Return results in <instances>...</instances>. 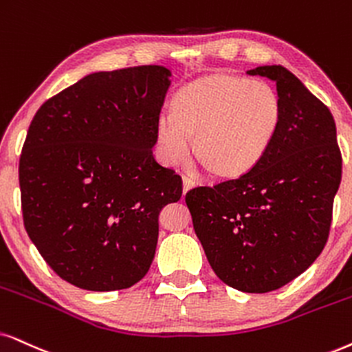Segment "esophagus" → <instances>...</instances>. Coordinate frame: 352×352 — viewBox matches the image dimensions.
I'll return each mask as SVG.
<instances>
[{"mask_svg":"<svg viewBox=\"0 0 352 352\" xmlns=\"http://www.w3.org/2000/svg\"><path fill=\"white\" fill-rule=\"evenodd\" d=\"M193 186H195V182L190 180V179H186V177H184V195H185L188 190L193 188Z\"/></svg>","mask_w":352,"mask_h":352,"instance_id":"1","label":"esophagus"}]
</instances>
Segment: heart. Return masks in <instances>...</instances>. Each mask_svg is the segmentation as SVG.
<instances>
[{
	"label": "heart",
	"instance_id": "1",
	"mask_svg": "<svg viewBox=\"0 0 352 352\" xmlns=\"http://www.w3.org/2000/svg\"><path fill=\"white\" fill-rule=\"evenodd\" d=\"M283 120V102L266 81L234 73L198 78L177 91L172 117H161V159L179 166L190 155L219 180H237L263 162Z\"/></svg>",
	"mask_w": 352,
	"mask_h": 352
}]
</instances>
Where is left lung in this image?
I'll list each match as a JSON object with an SVG mask.
<instances>
[{"label":"left lung","mask_w":352,"mask_h":352,"mask_svg":"<svg viewBox=\"0 0 352 352\" xmlns=\"http://www.w3.org/2000/svg\"><path fill=\"white\" fill-rule=\"evenodd\" d=\"M247 74L276 82L283 102L278 135L255 170L197 186L185 201L217 278L263 294L286 286L322 253L342 159L331 112L291 71L273 65Z\"/></svg>","instance_id":"obj_1"}]
</instances>
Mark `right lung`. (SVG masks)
<instances>
[{
	"label": "right lung",
	"mask_w": 352,
	"mask_h": 352,
	"mask_svg": "<svg viewBox=\"0 0 352 352\" xmlns=\"http://www.w3.org/2000/svg\"><path fill=\"white\" fill-rule=\"evenodd\" d=\"M172 73L148 65L87 74L48 99L19 161L24 228L73 286L117 291L153 263L159 212L182 179L154 159Z\"/></svg>",
	"instance_id": "1"
}]
</instances>
